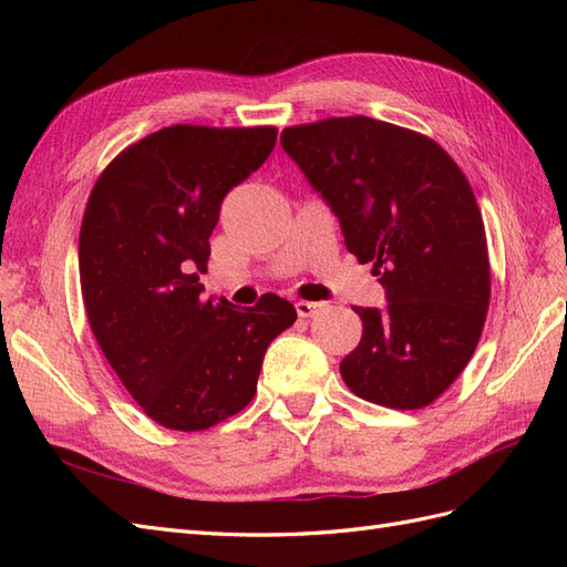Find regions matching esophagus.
I'll list each match as a JSON object with an SVG mask.
<instances>
[{
	"label": "esophagus",
	"mask_w": 567,
	"mask_h": 567,
	"mask_svg": "<svg viewBox=\"0 0 567 567\" xmlns=\"http://www.w3.org/2000/svg\"><path fill=\"white\" fill-rule=\"evenodd\" d=\"M319 310H321V302H310V300H298V302H296V312H298V317H302V319L315 317Z\"/></svg>",
	"instance_id": "34e87169"
}]
</instances>
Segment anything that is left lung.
<instances>
[{"mask_svg": "<svg viewBox=\"0 0 567 567\" xmlns=\"http://www.w3.org/2000/svg\"><path fill=\"white\" fill-rule=\"evenodd\" d=\"M281 146L385 288L383 312L354 307L364 333L342 381L390 409L435 402L471 362L489 310L487 236L466 175L431 136L367 115L286 127Z\"/></svg>", "mask_w": 567, "mask_h": 567, "instance_id": "obj_1", "label": "left lung"}]
</instances>
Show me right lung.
<instances>
[{
	"instance_id": "right-lung-1",
	"label": "right lung",
	"mask_w": 567,
	"mask_h": 567,
	"mask_svg": "<svg viewBox=\"0 0 567 567\" xmlns=\"http://www.w3.org/2000/svg\"><path fill=\"white\" fill-rule=\"evenodd\" d=\"M277 127L173 125L120 151L80 229L92 333L144 414L196 433L246 409L269 342L298 319L279 296L234 310L203 300L219 205L260 167Z\"/></svg>"
}]
</instances>
